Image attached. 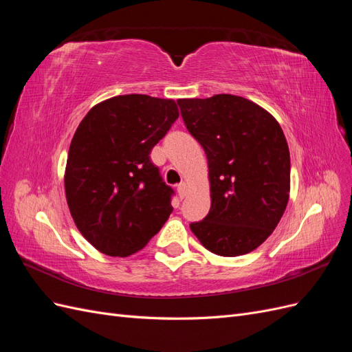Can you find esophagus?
Masks as SVG:
<instances>
[{
	"instance_id": "34e87169",
	"label": "esophagus",
	"mask_w": 352,
	"mask_h": 352,
	"mask_svg": "<svg viewBox=\"0 0 352 352\" xmlns=\"http://www.w3.org/2000/svg\"><path fill=\"white\" fill-rule=\"evenodd\" d=\"M188 190H189V188H188V185H186L185 182L180 184V185L177 186V194H179V197L182 198V199L188 195Z\"/></svg>"
}]
</instances>
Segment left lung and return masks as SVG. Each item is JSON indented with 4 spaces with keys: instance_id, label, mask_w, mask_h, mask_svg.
Instances as JSON below:
<instances>
[{
    "instance_id": "left-lung-1",
    "label": "left lung",
    "mask_w": 352,
    "mask_h": 352,
    "mask_svg": "<svg viewBox=\"0 0 352 352\" xmlns=\"http://www.w3.org/2000/svg\"><path fill=\"white\" fill-rule=\"evenodd\" d=\"M186 129L204 148L211 207L190 230L221 257L258 248L289 201L291 157L278 120L230 94L177 100Z\"/></svg>"
}]
</instances>
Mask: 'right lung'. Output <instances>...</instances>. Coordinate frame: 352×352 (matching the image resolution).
<instances>
[{
  "mask_svg": "<svg viewBox=\"0 0 352 352\" xmlns=\"http://www.w3.org/2000/svg\"><path fill=\"white\" fill-rule=\"evenodd\" d=\"M179 117L173 100L117 95L98 102L79 123L65 172L74 225L110 257L142 250L168 219L173 190L151 150Z\"/></svg>",
  "mask_w": 352,
  "mask_h": 352,
  "instance_id": "add662e5",
  "label": "right lung"
}]
</instances>
